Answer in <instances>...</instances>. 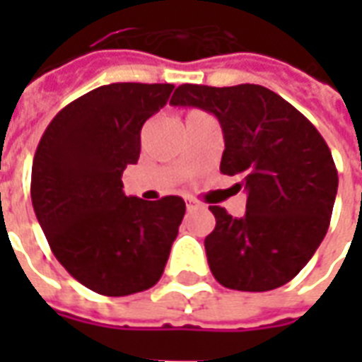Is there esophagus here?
Returning <instances> with one entry per match:
<instances>
[{
	"label": "esophagus",
	"mask_w": 362,
	"mask_h": 362,
	"mask_svg": "<svg viewBox=\"0 0 362 362\" xmlns=\"http://www.w3.org/2000/svg\"><path fill=\"white\" fill-rule=\"evenodd\" d=\"M199 207H202V205L197 204L196 199H192V197L186 199V209H188V211H196V209H199Z\"/></svg>",
	"instance_id": "1"
}]
</instances>
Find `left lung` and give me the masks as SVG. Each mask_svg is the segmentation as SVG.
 Returning a JSON list of instances; mask_svg holds the SVG:
<instances>
[{
	"instance_id": "1",
	"label": "left lung",
	"mask_w": 362,
	"mask_h": 362,
	"mask_svg": "<svg viewBox=\"0 0 362 362\" xmlns=\"http://www.w3.org/2000/svg\"><path fill=\"white\" fill-rule=\"evenodd\" d=\"M170 104L219 119L221 173L238 176L246 213L236 219L211 205L205 238L213 277L223 287L262 293L285 285L318 250L329 227L337 170L327 143L293 104L262 85H180Z\"/></svg>"
}]
</instances>
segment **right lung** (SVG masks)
Returning <instances> with one entry per match:
<instances>
[{
  "label": "right lung",
  "instance_id": "obj_1",
  "mask_svg": "<svg viewBox=\"0 0 362 362\" xmlns=\"http://www.w3.org/2000/svg\"><path fill=\"white\" fill-rule=\"evenodd\" d=\"M170 83H112L54 116L33 160L30 197L54 256L98 295L151 288L165 272L186 204L124 194L122 174L141 151V127Z\"/></svg>",
  "mask_w": 362,
  "mask_h": 362
}]
</instances>
